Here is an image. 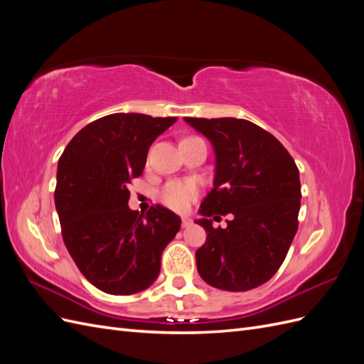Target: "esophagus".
Returning <instances> with one entry per match:
<instances>
[{"label":"esophagus","instance_id":"esophagus-1","mask_svg":"<svg viewBox=\"0 0 364 364\" xmlns=\"http://www.w3.org/2000/svg\"><path fill=\"white\" fill-rule=\"evenodd\" d=\"M190 226H191V220L188 217H183L182 218V228L185 229V228H190Z\"/></svg>","mask_w":364,"mask_h":364}]
</instances>
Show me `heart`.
Segmentation results:
<instances>
[{
	"mask_svg": "<svg viewBox=\"0 0 364 364\" xmlns=\"http://www.w3.org/2000/svg\"><path fill=\"white\" fill-rule=\"evenodd\" d=\"M199 194V186L193 181H171L162 186L159 200L174 211H186Z\"/></svg>",
	"mask_w": 364,
	"mask_h": 364,
	"instance_id": "1",
	"label": "heart"
}]
</instances>
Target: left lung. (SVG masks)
<instances>
[{"mask_svg":"<svg viewBox=\"0 0 364 364\" xmlns=\"http://www.w3.org/2000/svg\"><path fill=\"white\" fill-rule=\"evenodd\" d=\"M185 121L213 142L215 179L200 205L206 230L196 262L202 279L226 291L267 282L284 262L297 230L301 181L294 159L267 130L237 118ZM233 215L225 229L209 216Z\"/></svg>","mask_w":364,"mask_h":364,"instance_id":"left-lung-1","label":"left lung"}]
</instances>
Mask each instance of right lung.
<instances>
[{
	"label": "right lung",
	"instance_id": "right-lung-1",
	"mask_svg": "<svg viewBox=\"0 0 364 364\" xmlns=\"http://www.w3.org/2000/svg\"><path fill=\"white\" fill-rule=\"evenodd\" d=\"M176 117L111 114L85 126L58 164L54 203L63 243L83 277L109 294L146 290L161 272V255L181 218L161 205L146 215L129 208L132 181L147 151Z\"/></svg>",
	"mask_w": 364,
	"mask_h": 364
}]
</instances>
